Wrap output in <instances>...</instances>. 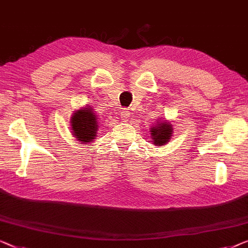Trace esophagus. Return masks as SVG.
I'll list each match as a JSON object with an SVG mask.
<instances>
[{"label": "esophagus", "mask_w": 248, "mask_h": 248, "mask_svg": "<svg viewBox=\"0 0 248 248\" xmlns=\"http://www.w3.org/2000/svg\"><path fill=\"white\" fill-rule=\"evenodd\" d=\"M129 117H130V112H129L128 110H124L123 112H121V118H123L124 123H127L129 120Z\"/></svg>", "instance_id": "1"}]
</instances>
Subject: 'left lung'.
Returning a JSON list of instances; mask_svg holds the SVG:
<instances>
[{"instance_id":"left-lung-1","label":"left lung","mask_w":248,"mask_h":248,"mask_svg":"<svg viewBox=\"0 0 248 248\" xmlns=\"http://www.w3.org/2000/svg\"><path fill=\"white\" fill-rule=\"evenodd\" d=\"M152 142L156 146H164L170 141V137L173 136V124L169 123L166 119H157L156 124L149 129Z\"/></svg>"}]
</instances>
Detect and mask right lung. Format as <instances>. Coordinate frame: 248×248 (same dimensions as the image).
Masks as SVG:
<instances>
[{
    "label": "right lung",
    "mask_w": 248,
    "mask_h": 248,
    "mask_svg": "<svg viewBox=\"0 0 248 248\" xmlns=\"http://www.w3.org/2000/svg\"><path fill=\"white\" fill-rule=\"evenodd\" d=\"M69 123L73 136L82 144H90L97 136L100 123L92 107L85 106L76 110Z\"/></svg>",
    "instance_id": "1"
}]
</instances>
